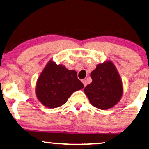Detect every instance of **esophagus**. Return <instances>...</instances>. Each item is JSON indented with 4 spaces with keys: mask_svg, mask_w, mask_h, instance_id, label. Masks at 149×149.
<instances>
[{
    "mask_svg": "<svg viewBox=\"0 0 149 149\" xmlns=\"http://www.w3.org/2000/svg\"><path fill=\"white\" fill-rule=\"evenodd\" d=\"M81 81H82V83H83V85H84V86L85 87L86 86V85H87V81H86V80H85V79H83V80Z\"/></svg>",
    "mask_w": 149,
    "mask_h": 149,
    "instance_id": "esophagus-1",
    "label": "esophagus"
}]
</instances>
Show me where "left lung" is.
Returning <instances> with one entry per match:
<instances>
[{"label":"left lung","mask_w":149,"mask_h":149,"mask_svg":"<svg viewBox=\"0 0 149 149\" xmlns=\"http://www.w3.org/2000/svg\"><path fill=\"white\" fill-rule=\"evenodd\" d=\"M92 82L84 92L93 107L107 110L119 102L123 94L122 81L118 71L111 61L97 65L91 72Z\"/></svg>","instance_id":"8db88e82"}]
</instances>
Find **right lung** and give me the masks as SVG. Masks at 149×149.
<instances>
[{"mask_svg":"<svg viewBox=\"0 0 149 149\" xmlns=\"http://www.w3.org/2000/svg\"><path fill=\"white\" fill-rule=\"evenodd\" d=\"M83 87L76 71L50 60L38 77L36 94L45 107L55 109L64 104L73 92Z\"/></svg>","mask_w":149,"mask_h":149,"instance_id":"add662e5","label":"right lung"}]
</instances>
